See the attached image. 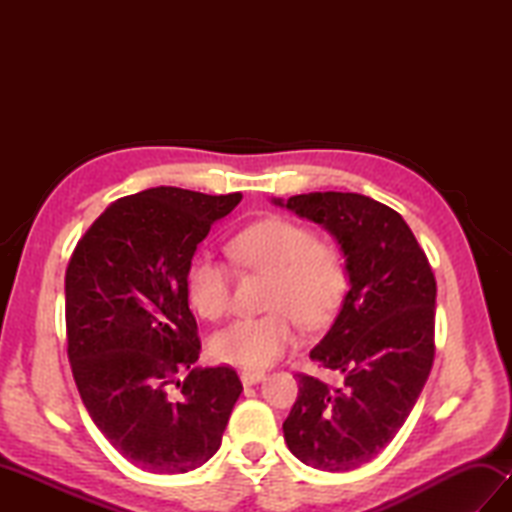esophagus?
Instances as JSON below:
<instances>
[{
  "label": "esophagus",
  "instance_id": "obj_1",
  "mask_svg": "<svg viewBox=\"0 0 512 512\" xmlns=\"http://www.w3.org/2000/svg\"><path fill=\"white\" fill-rule=\"evenodd\" d=\"M239 378H242V385H257L262 383V380H266V374L264 372H242L239 374Z\"/></svg>",
  "mask_w": 512,
  "mask_h": 512
}]
</instances>
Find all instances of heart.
I'll return each instance as SVG.
<instances>
[{"label": "heart", "mask_w": 512, "mask_h": 512, "mask_svg": "<svg viewBox=\"0 0 512 512\" xmlns=\"http://www.w3.org/2000/svg\"><path fill=\"white\" fill-rule=\"evenodd\" d=\"M228 255L239 266L270 275V312L239 317L211 336V354L222 363L270 367L295 345V319L306 328H319L345 297L347 266L341 250L286 217H266L239 231L228 242ZM187 297L202 319L224 317L231 306V270L200 253L187 270Z\"/></svg>", "instance_id": "obj_1"}]
</instances>
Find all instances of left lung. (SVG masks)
Wrapping results in <instances>:
<instances>
[{
	"instance_id": "8db88e82",
	"label": "left lung",
	"mask_w": 512,
	"mask_h": 512,
	"mask_svg": "<svg viewBox=\"0 0 512 512\" xmlns=\"http://www.w3.org/2000/svg\"><path fill=\"white\" fill-rule=\"evenodd\" d=\"M273 204L321 224L341 246L350 290L310 358L341 385L297 374L284 422L292 455L343 473L374 460L405 424L427 383L436 328V277L402 217L361 193H303Z\"/></svg>"
}]
</instances>
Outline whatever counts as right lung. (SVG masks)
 Masks as SVG:
<instances>
[{
  "label": "right lung",
  "mask_w": 512,
  "mask_h": 512,
  "mask_svg": "<svg viewBox=\"0 0 512 512\" xmlns=\"http://www.w3.org/2000/svg\"><path fill=\"white\" fill-rule=\"evenodd\" d=\"M242 193L154 187L112 202L65 270L68 358L85 409L138 469L178 475L222 444L242 383L233 367H195L198 323L187 270Z\"/></svg>",
  "instance_id": "add662e5"
}]
</instances>
